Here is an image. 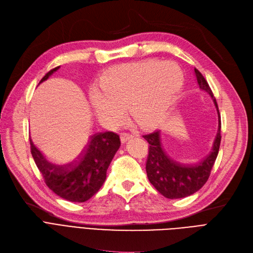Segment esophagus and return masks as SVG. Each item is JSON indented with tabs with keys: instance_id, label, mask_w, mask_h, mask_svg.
Masks as SVG:
<instances>
[{
	"instance_id": "34e87169",
	"label": "esophagus",
	"mask_w": 253,
	"mask_h": 253,
	"mask_svg": "<svg viewBox=\"0 0 253 253\" xmlns=\"http://www.w3.org/2000/svg\"><path fill=\"white\" fill-rule=\"evenodd\" d=\"M135 136L134 135H131V134H127V133H123L122 134V141L124 142V143H126V142H127L128 140H130V139H133Z\"/></svg>"
}]
</instances>
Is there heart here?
Returning <instances> with one entry per match:
<instances>
[{
  "instance_id": "1",
  "label": "heart",
  "mask_w": 253,
  "mask_h": 253,
  "mask_svg": "<svg viewBox=\"0 0 253 253\" xmlns=\"http://www.w3.org/2000/svg\"><path fill=\"white\" fill-rule=\"evenodd\" d=\"M181 69L171 61L145 59L108 70L90 91L95 114L109 127L125 122L127 110L141 127L158 126L168 117L182 90Z\"/></svg>"
}]
</instances>
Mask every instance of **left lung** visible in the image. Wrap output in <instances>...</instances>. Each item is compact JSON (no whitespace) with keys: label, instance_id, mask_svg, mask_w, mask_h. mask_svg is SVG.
<instances>
[{"label":"left lung","instance_id":"1","mask_svg":"<svg viewBox=\"0 0 253 253\" xmlns=\"http://www.w3.org/2000/svg\"><path fill=\"white\" fill-rule=\"evenodd\" d=\"M195 75L201 90L206 91L213 101L218 114V130L210 153L205 159L195 164L180 163L168 154L163 146L161 130L143 136L149 143V154L146 173L150 183L167 199H181L194 195L207 182L212 167L217 158L220 146V115L217 103L209 84L200 72L195 69Z\"/></svg>","mask_w":253,"mask_h":253}]
</instances>
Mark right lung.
<instances>
[{"mask_svg": "<svg viewBox=\"0 0 253 253\" xmlns=\"http://www.w3.org/2000/svg\"><path fill=\"white\" fill-rule=\"evenodd\" d=\"M61 68L56 67L41 79L47 80ZM39 83V84H40ZM31 152L46 185L67 201L83 203L97 194L106 180V173L120 147L119 136L112 131L94 134L73 160L54 163L45 158L32 140Z\"/></svg>", "mask_w": 253, "mask_h": 253, "instance_id": "1", "label": "right lung"}]
</instances>
